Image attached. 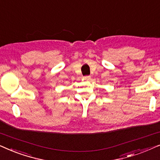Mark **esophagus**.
Instances as JSON below:
<instances>
[{
  "label": "esophagus",
  "instance_id": "obj_1",
  "mask_svg": "<svg viewBox=\"0 0 160 160\" xmlns=\"http://www.w3.org/2000/svg\"><path fill=\"white\" fill-rule=\"evenodd\" d=\"M83 79H84V80H90V79H91V76H89V75H86V76H84V77H83Z\"/></svg>",
  "mask_w": 160,
  "mask_h": 160
}]
</instances>
